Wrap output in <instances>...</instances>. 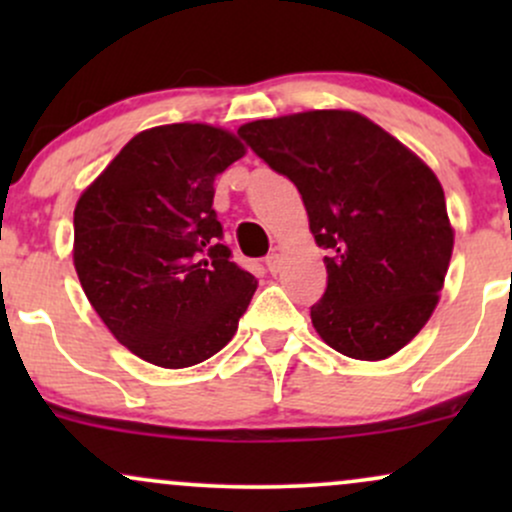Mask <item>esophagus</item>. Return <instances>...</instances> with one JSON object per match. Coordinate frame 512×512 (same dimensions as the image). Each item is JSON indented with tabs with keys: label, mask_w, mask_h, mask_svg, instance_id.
<instances>
[{
	"label": "esophagus",
	"mask_w": 512,
	"mask_h": 512,
	"mask_svg": "<svg viewBox=\"0 0 512 512\" xmlns=\"http://www.w3.org/2000/svg\"><path fill=\"white\" fill-rule=\"evenodd\" d=\"M264 264H267L269 272L279 274V269H281V257L276 255V252H272V255H267V260H264Z\"/></svg>",
	"instance_id": "esophagus-1"
}]
</instances>
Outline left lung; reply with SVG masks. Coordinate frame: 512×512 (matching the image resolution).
<instances>
[{"label": "left lung", "mask_w": 512, "mask_h": 512, "mask_svg": "<svg viewBox=\"0 0 512 512\" xmlns=\"http://www.w3.org/2000/svg\"><path fill=\"white\" fill-rule=\"evenodd\" d=\"M238 137L298 187L327 250V289L310 308L317 334L358 361L397 354L431 317L452 255L433 170L351 110L248 122Z\"/></svg>", "instance_id": "8db88e82"}]
</instances>
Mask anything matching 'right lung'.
I'll list each match as a JSON object with an SVG mask.
<instances>
[{
  "mask_svg": "<svg viewBox=\"0 0 512 512\" xmlns=\"http://www.w3.org/2000/svg\"><path fill=\"white\" fill-rule=\"evenodd\" d=\"M245 154L231 132L163 125L129 139L74 209V267L93 310L161 368L207 361L233 339L257 289L231 262L214 180Z\"/></svg>",
  "mask_w": 512,
  "mask_h": 512,
  "instance_id": "obj_1",
  "label": "right lung"
}]
</instances>
